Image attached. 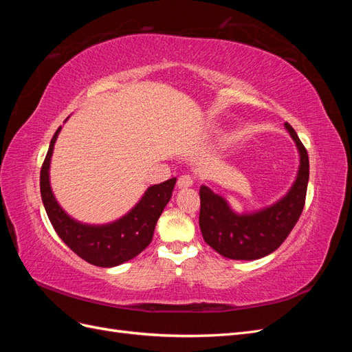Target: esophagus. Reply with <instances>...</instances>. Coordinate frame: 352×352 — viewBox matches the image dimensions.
<instances>
[{
  "label": "esophagus",
  "instance_id": "esophagus-1",
  "mask_svg": "<svg viewBox=\"0 0 352 352\" xmlns=\"http://www.w3.org/2000/svg\"><path fill=\"white\" fill-rule=\"evenodd\" d=\"M194 185V177L190 176V175H182V176H179V179H177V186L182 189V188H189V186H192Z\"/></svg>",
  "mask_w": 352,
  "mask_h": 352
}]
</instances>
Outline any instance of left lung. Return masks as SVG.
<instances>
[{
	"instance_id": "8db88e82",
	"label": "left lung",
	"mask_w": 352,
	"mask_h": 352,
	"mask_svg": "<svg viewBox=\"0 0 352 352\" xmlns=\"http://www.w3.org/2000/svg\"><path fill=\"white\" fill-rule=\"evenodd\" d=\"M286 129L300 150L301 164L294 186L274 206L254 214L238 216L228 202L202 185L199 188V229L202 238L220 255L232 260H257L278 250L300 219L305 204L310 163L294 127Z\"/></svg>"
}]
</instances>
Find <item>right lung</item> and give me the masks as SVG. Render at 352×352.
<instances>
[{
	"mask_svg": "<svg viewBox=\"0 0 352 352\" xmlns=\"http://www.w3.org/2000/svg\"><path fill=\"white\" fill-rule=\"evenodd\" d=\"M61 126L54 133L41 167V197L57 235L85 261L98 267H113L141 254L153 241L158 217L172 198L176 177L148 188L142 199L127 214L111 225L88 226L70 219L51 192L50 160Z\"/></svg>",
	"mask_w": 352,
	"mask_h": 352,
	"instance_id": "1",
	"label": "right lung"
}]
</instances>
